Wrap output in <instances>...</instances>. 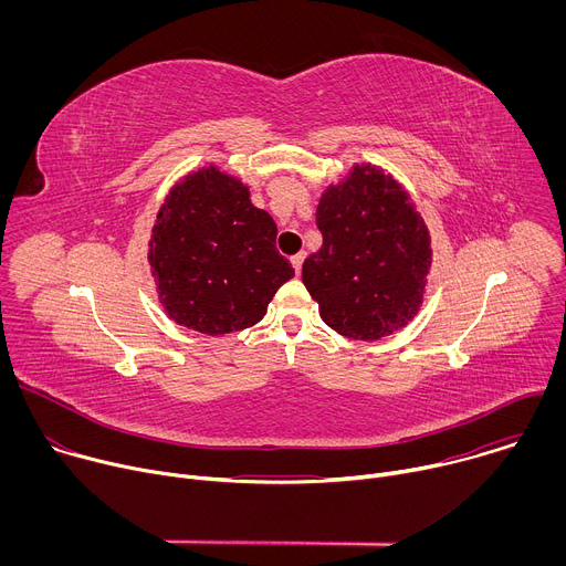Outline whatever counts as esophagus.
<instances>
[{
    "label": "esophagus",
    "mask_w": 566,
    "mask_h": 566,
    "mask_svg": "<svg viewBox=\"0 0 566 566\" xmlns=\"http://www.w3.org/2000/svg\"><path fill=\"white\" fill-rule=\"evenodd\" d=\"M304 258H306L304 253H297V255H293V258H291V264H293V269H295V273H297V275H300V271H302Z\"/></svg>",
    "instance_id": "esophagus-1"
}]
</instances>
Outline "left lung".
Here are the masks:
<instances>
[{"label":"left lung","mask_w":566,"mask_h":566,"mask_svg":"<svg viewBox=\"0 0 566 566\" xmlns=\"http://www.w3.org/2000/svg\"><path fill=\"white\" fill-rule=\"evenodd\" d=\"M322 249L302 282L319 317L354 340H378L417 315L432 264L430 232L410 195L389 175L356 166L322 195Z\"/></svg>","instance_id":"obj_1"}]
</instances>
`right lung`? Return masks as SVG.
<instances>
[{"mask_svg": "<svg viewBox=\"0 0 566 566\" xmlns=\"http://www.w3.org/2000/svg\"><path fill=\"white\" fill-rule=\"evenodd\" d=\"M277 226L249 188L214 166L177 184L156 214L149 266L179 325L208 336L253 327L295 271L275 249Z\"/></svg>", "mask_w": 566, "mask_h": 566, "instance_id": "add662e5", "label": "right lung"}]
</instances>
